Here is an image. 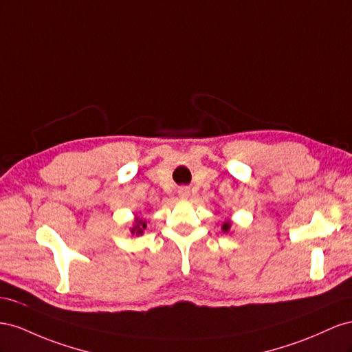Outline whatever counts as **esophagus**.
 Instances as JSON below:
<instances>
[{"label":"esophagus","mask_w":352,"mask_h":352,"mask_svg":"<svg viewBox=\"0 0 352 352\" xmlns=\"http://www.w3.org/2000/svg\"><path fill=\"white\" fill-rule=\"evenodd\" d=\"M178 195L182 199H188L190 197V188L188 187H182L178 190Z\"/></svg>","instance_id":"esophagus-1"}]
</instances>
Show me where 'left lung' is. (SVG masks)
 I'll return each mask as SVG.
<instances>
[{
	"label": "left lung",
	"mask_w": 352,
	"mask_h": 352,
	"mask_svg": "<svg viewBox=\"0 0 352 352\" xmlns=\"http://www.w3.org/2000/svg\"><path fill=\"white\" fill-rule=\"evenodd\" d=\"M221 230H223L224 233H230V230H232V221L226 219L224 223H223V227H221Z\"/></svg>",
	"instance_id": "1"
}]
</instances>
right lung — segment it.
Listing matches in <instances>:
<instances>
[{"label": "right lung", "instance_id": "right-lung-1", "mask_svg": "<svg viewBox=\"0 0 352 352\" xmlns=\"http://www.w3.org/2000/svg\"><path fill=\"white\" fill-rule=\"evenodd\" d=\"M146 227H147V221L143 219V218H140V217H135L134 218V224L131 227V234L142 236L143 232L146 230Z\"/></svg>", "mask_w": 352, "mask_h": 352}]
</instances>
